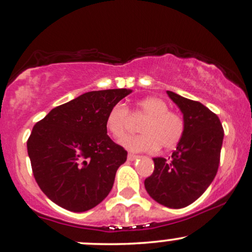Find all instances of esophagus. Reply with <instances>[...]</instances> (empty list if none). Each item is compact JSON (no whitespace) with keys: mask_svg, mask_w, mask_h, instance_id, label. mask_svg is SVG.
<instances>
[{"mask_svg":"<svg viewBox=\"0 0 252 252\" xmlns=\"http://www.w3.org/2000/svg\"><path fill=\"white\" fill-rule=\"evenodd\" d=\"M137 157L138 156L134 155V154H128V160H134V159L137 158Z\"/></svg>","mask_w":252,"mask_h":252,"instance_id":"34e87169","label":"esophagus"}]
</instances>
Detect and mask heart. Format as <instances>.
Returning <instances> with one entry per match:
<instances>
[{
	"mask_svg": "<svg viewBox=\"0 0 252 252\" xmlns=\"http://www.w3.org/2000/svg\"><path fill=\"white\" fill-rule=\"evenodd\" d=\"M168 104L155 96L145 97L136 103L134 113L144 116L139 130L142 134L129 136L122 142L131 151H151L159 147L170 150L180 143L184 134V121L175 111L168 110ZM129 110L117 103L108 111L105 128L117 141L126 136Z\"/></svg>",
	"mask_w": 252,
	"mask_h": 252,
	"instance_id": "obj_1",
	"label": "heart"
}]
</instances>
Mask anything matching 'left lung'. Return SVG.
I'll use <instances>...</instances> for the list:
<instances>
[{"mask_svg": "<svg viewBox=\"0 0 252 252\" xmlns=\"http://www.w3.org/2000/svg\"><path fill=\"white\" fill-rule=\"evenodd\" d=\"M166 94L183 114L184 134L170 158H154L155 170L144 187L157 203L180 209L195 202L214 181L224 130L217 115L202 103Z\"/></svg>", "mask_w": 252, "mask_h": 252, "instance_id": "1", "label": "left lung"}]
</instances>
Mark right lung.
I'll return each instance as SVG.
<instances>
[{
  "instance_id": "obj_1",
  "label": "right lung",
  "mask_w": 252,
  "mask_h": 252,
  "mask_svg": "<svg viewBox=\"0 0 252 252\" xmlns=\"http://www.w3.org/2000/svg\"><path fill=\"white\" fill-rule=\"evenodd\" d=\"M130 93H86L54 108L35 124L27 148L35 180L50 201L83 213L109 195L128 153L108 136L105 118Z\"/></svg>"
}]
</instances>
